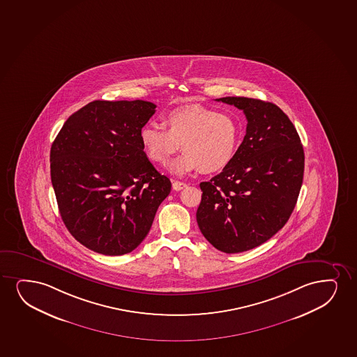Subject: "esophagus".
<instances>
[{"label": "esophagus", "instance_id": "1", "mask_svg": "<svg viewBox=\"0 0 357 357\" xmlns=\"http://www.w3.org/2000/svg\"><path fill=\"white\" fill-rule=\"evenodd\" d=\"M187 185H185V182H181V181H174L172 182V190H181L185 188Z\"/></svg>", "mask_w": 357, "mask_h": 357}]
</instances>
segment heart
Segmentation results:
<instances>
[{
    "mask_svg": "<svg viewBox=\"0 0 357 357\" xmlns=\"http://www.w3.org/2000/svg\"><path fill=\"white\" fill-rule=\"evenodd\" d=\"M162 124L165 129L144 126L141 146L151 162L165 165L181 144L185 154L172 165L178 175L197 169L203 174L220 172L229 165L239 149V122L228 113L198 105L177 107L164 116Z\"/></svg>",
    "mask_w": 357,
    "mask_h": 357,
    "instance_id": "heart-1",
    "label": "heart"
}]
</instances>
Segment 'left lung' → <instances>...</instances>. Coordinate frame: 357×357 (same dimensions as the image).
<instances>
[{
    "instance_id": "1",
    "label": "left lung",
    "mask_w": 357,
    "mask_h": 357,
    "mask_svg": "<svg viewBox=\"0 0 357 357\" xmlns=\"http://www.w3.org/2000/svg\"><path fill=\"white\" fill-rule=\"evenodd\" d=\"M243 109L246 135L222 172L200 183L199 229L213 248L239 253L271 239L289 221L304 174V151L289 118L273 102L216 99Z\"/></svg>"
}]
</instances>
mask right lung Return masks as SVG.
I'll return each mask as SVG.
<instances>
[{
	"label": "right lung",
	"instance_id": "1",
	"mask_svg": "<svg viewBox=\"0 0 357 357\" xmlns=\"http://www.w3.org/2000/svg\"><path fill=\"white\" fill-rule=\"evenodd\" d=\"M155 107L144 100H95L68 118L52 144L60 215L73 238L94 252L135 250L172 190L141 146V129Z\"/></svg>",
	"mask_w": 357,
	"mask_h": 357
}]
</instances>
